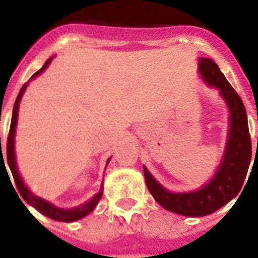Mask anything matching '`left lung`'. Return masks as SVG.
Here are the masks:
<instances>
[{
  "instance_id": "1",
  "label": "left lung",
  "mask_w": 258,
  "mask_h": 258,
  "mask_svg": "<svg viewBox=\"0 0 258 258\" xmlns=\"http://www.w3.org/2000/svg\"><path fill=\"white\" fill-rule=\"evenodd\" d=\"M199 71L207 84L220 89L231 115L226 152L214 178L198 191L174 194L157 183L147 168H143L146 184L154 199L168 211L188 217L211 214L234 199L243 187L252 157L247 112L239 94L211 59H200Z\"/></svg>"
}]
</instances>
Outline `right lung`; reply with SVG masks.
Returning a JSON list of instances; mask_svg holds the SVG:
<instances>
[{
  "mask_svg": "<svg viewBox=\"0 0 258 258\" xmlns=\"http://www.w3.org/2000/svg\"><path fill=\"white\" fill-rule=\"evenodd\" d=\"M49 63H50V59H47L44 67L41 68V70H38L37 72H36V74L33 75L32 77H36L37 75H40L41 72H42V71H44L45 68L49 66ZM27 85H28V83H26L24 85L22 86L19 94H18V97H17V101H15V104H14L10 131H9L8 143H6V156H8V163H9V166H10L11 174H13V178H14V181H15V184H17L20 197L26 200L29 206L35 207L38 212H41V213L45 214L46 217L51 218V220H54V221H59V222H74V221H77V220H80V218L85 217L86 214H89L90 212L93 211V209L95 208V206H97L98 202H99L102 198V194H103L102 188L103 187H101L99 192H98L95 197H93V199H90L88 203H85L84 206L77 207V208H74V209L58 208V207L50 204V203L46 202V200L41 199V198L33 195V194H32L31 191L26 187V184H24L22 177H20L19 173H18V170H17L15 152H14V136H15V126H17L19 102H20V99H22V95H23V93H24V90H26ZM2 159H4V156H2ZM108 161H109V159H108ZM108 161H107V163H108Z\"/></svg>",
  "mask_w": 258,
  "mask_h": 258,
  "instance_id": "add662e5",
  "label": "right lung"
}]
</instances>
